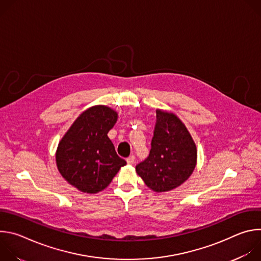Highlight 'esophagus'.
Returning a JSON list of instances; mask_svg holds the SVG:
<instances>
[{
  "label": "esophagus",
  "mask_w": 261,
  "mask_h": 261,
  "mask_svg": "<svg viewBox=\"0 0 261 261\" xmlns=\"http://www.w3.org/2000/svg\"><path fill=\"white\" fill-rule=\"evenodd\" d=\"M134 161H135V157L134 156H130L129 158H127V163L130 164V165H132L134 163Z\"/></svg>",
  "instance_id": "34e87169"
}]
</instances>
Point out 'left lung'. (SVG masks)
Returning <instances> with one entry per match:
<instances>
[{"instance_id":"8db88e82","label":"left lung","mask_w":261,"mask_h":261,"mask_svg":"<svg viewBox=\"0 0 261 261\" xmlns=\"http://www.w3.org/2000/svg\"><path fill=\"white\" fill-rule=\"evenodd\" d=\"M197 163L196 144L185 124L167 110H156V125L148 157L136 173L155 192H168L187 180Z\"/></svg>"}]
</instances>
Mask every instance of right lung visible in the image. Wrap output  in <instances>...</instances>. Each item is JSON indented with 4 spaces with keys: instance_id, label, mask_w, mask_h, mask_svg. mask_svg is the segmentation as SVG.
Here are the masks:
<instances>
[{
    "instance_id": "obj_1",
    "label": "right lung",
    "mask_w": 261,
    "mask_h": 261,
    "mask_svg": "<svg viewBox=\"0 0 261 261\" xmlns=\"http://www.w3.org/2000/svg\"><path fill=\"white\" fill-rule=\"evenodd\" d=\"M118 113L95 105L80 115L58 144L56 163L61 175L77 190L96 194L104 190L127 163L117 155L107 133Z\"/></svg>"
}]
</instances>
